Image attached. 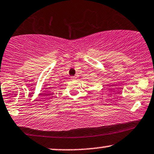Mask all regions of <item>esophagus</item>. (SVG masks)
I'll return each instance as SVG.
<instances>
[{
  "label": "esophagus",
  "instance_id": "34e87169",
  "mask_svg": "<svg viewBox=\"0 0 154 154\" xmlns=\"http://www.w3.org/2000/svg\"><path fill=\"white\" fill-rule=\"evenodd\" d=\"M79 77V75H75V76H74V77H72V79H77Z\"/></svg>",
  "mask_w": 154,
  "mask_h": 154
}]
</instances>
